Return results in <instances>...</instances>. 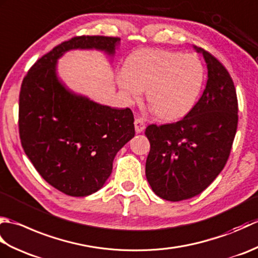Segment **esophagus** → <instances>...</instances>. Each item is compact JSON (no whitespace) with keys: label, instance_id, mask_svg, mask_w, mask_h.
Masks as SVG:
<instances>
[{"label":"esophagus","instance_id":"esophagus-1","mask_svg":"<svg viewBox=\"0 0 258 258\" xmlns=\"http://www.w3.org/2000/svg\"><path fill=\"white\" fill-rule=\"evenodd\" d=\"M134 126H135V132L136 133H142L145 130V123L144 119L142 117L135 118L134 120Z\"/></svg>","mask_w":258,"mask_h":258}]
</instances>
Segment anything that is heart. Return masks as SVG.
<instances>
[{
	"mask_svg": "<svg viewBox=\"0 0 258 258\" xmlns=\"http://www.w3.org/2000/svg\"><path fill=\"white\" fill-rule=\"evenodd\" d=\"M204 80V65L195 54L157 48L133 52L116 78L125 102L138 100L146 90L147 103L162 119L187 114L197 102Z\"/></svg>",
	"mask_w": 258,
	"mask_h": 258,
	"instance_id": "obj_1",
	"label": "heart"
}]
</instances>
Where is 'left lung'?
<instances>
[{"label": "left lung", "instance_id": "8db88e82", "mask_svg": "<svg viewBox=\"0 0 258 258\" xmlns=\"http://www.w3.org/2000/svg\"><path fill=\"white\" fill-rule=\"evenodd\" d=\"M202 53L207 83L201 98L176 123L147 126L151 150L145 174L161 199L178 202L201 194L228 160L238 122L234 82L224 65L211 53Z\"/></svg>", "mask_w": 258, "mask_h": 258}]
</instances>
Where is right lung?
Masks as SVG:
<instances>
[{"mask_svg":"<svg viewBox=\"0 0 258 258\" xmlns=\"http://www.w3.org/2000/svg\"><path fill=\"white\" fill-rule=\"evenodd\" d=\"M119 41L75 36L38 58L22 82V147L41 176L70 196H87L103 187L115 155L134 138V116L130 108L102 105L67 89L57 78V59L78 48L113 56Z\"/></svg>","mask_w":258,"mask_h":258,"instance_id":"1","label":"right lung"}]
</instances>
